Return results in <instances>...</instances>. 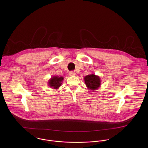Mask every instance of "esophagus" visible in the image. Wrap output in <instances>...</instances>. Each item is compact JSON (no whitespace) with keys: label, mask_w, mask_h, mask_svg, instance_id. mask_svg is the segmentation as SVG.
Here are the masks:
<instances>
[{"label":"esophagus","mask_w":148,"mask_h":148,"mask_svg":"<svg viewBox=\"0 0 148 148\" xmlns=\"http://www.w3.org/2000/svg\"><path fill=\"white\" fill-rule=\"evenodd\" d=\"M69 74L70 76H75V75H76V73L75 72H73V71L69 72Z\"/></svg>","instance_id":"obj_1"}]
</instances>
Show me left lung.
<instances>
[{"label":"left lung","instance_id":"8db88e82","mask_svg":"<svg viewBox=\"0 0 148 148\" xmlns=\"http://www.w3.org/2000/svg\"><path fill=\"white\" fill-rule=\"evenodd\" d=\"M85 83L89 89L92 90L97 89L100 85V79L99 76L94 74L86 76L84 77Z\"/></svg>","mask_w":148,"mask_h":148}]
</instances>
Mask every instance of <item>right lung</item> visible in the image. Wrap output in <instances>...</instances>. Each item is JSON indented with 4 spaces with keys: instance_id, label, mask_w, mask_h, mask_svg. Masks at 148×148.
Returning a JSON list of instances; mask_svg holds the SVG:
<instances>
[{
    "instance_id": "add662e5",
    "label": "right lung",
    "mask_w": 148,
    "mask_h": 148,
    "mask_svg": "<svg viewBox=\"0 0 148 148\" xmlns=\"http://www.w3.org/2000/svg\"><path fill=\"white\" fill-rule=\"evenodd\" d=\"M63 80V77H58L54 76L49 80L48 83L51 87H52L54 89H58L61 84H62V81Z\"/></svg>"
}]
</instances>
